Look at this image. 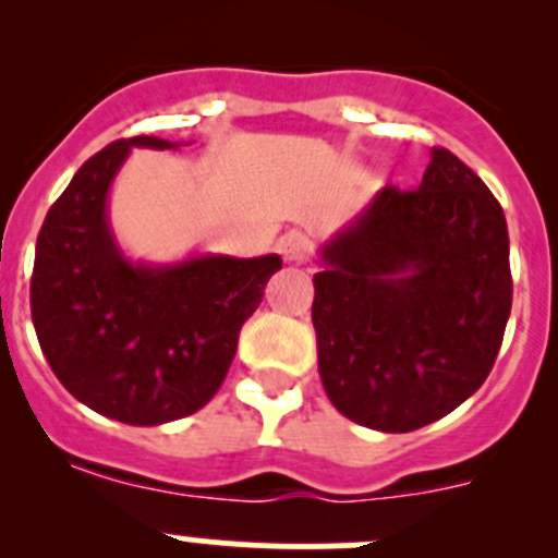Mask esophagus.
<instances>
[{"mask_svg":"<svg viewBox=\"0 0 558 558\" xmlns=\"http://www.w3.org/2000/svg\"><path fill=\"white\" fill-rule=\"evenodd\" d=\"M278 251L286 262H302L311 253V238L302 232H286L278 240Z\"/></svg>","mask_w":558,"mask_h":558,"instance_id":"34e87169","label":"esophagus"}]
</instances>
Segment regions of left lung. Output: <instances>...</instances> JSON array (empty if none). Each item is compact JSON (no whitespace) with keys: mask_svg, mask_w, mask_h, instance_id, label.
I'll return each mask as SVG.
<instances>
[{"mask_svg":"<svg viewBox=\"0 0 558 558\" xmlns=\"http://www.w3.org/2000/svg\"><path fill=\"white\" fill-rule=\"evenodd\" d=\"M313 326L326 397L378 432H413L483 386L513 305L508 221L451 150L418 189L386 185L320 247Z\"/></svg>","mask_w":558,"mask_h":558,"instance_id":"obj_1","label":"left lung"}]
</instances>
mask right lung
I'll return each mask as SVG.
<instances>
[{
  "instance_id": "1",
  "label": "right lung",
  "mask_w": 558,
  "mask_h": 558,
  "mask_svg": "<svg viewBox=\"0 0 558 558\" xmlns=\"http://www.w3.org/2000/svg\"><path fill=\"white\" fill-rule=\"evenodd\" d=\"M132 148L178 145L148 134L118 140L75 172L39 229L32 320L77 402L123 424L159 426L216 397L240 329L283 262L275 253L129 262L107 223V191Z\"/></svg>"
}]
</instances>
